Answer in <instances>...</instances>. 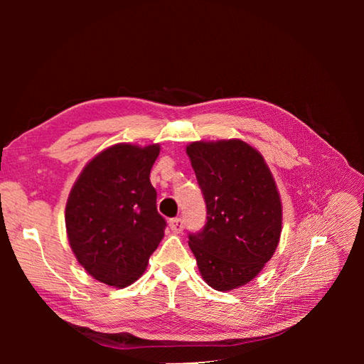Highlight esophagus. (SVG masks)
Returning a JSON list of instances; mask_svg holds the SVG:
<instances>
[{
    "mask_svg": "<svg viewBox=\"0 0 364 364\" xmlns=\"http://www.w3.org/2000/svg\"><path fill=\"white\" fill-rule=\"evenodd\" d=\"M168 225H170V228H172L173 233H181L184 228V220H183V218H173L168 220Z\"/></svg>",
    "mask_w": 364,
    "mask_h": 364,
    "instance_id": "obj_1",
    "label": "esophagus"
}]
</instances>
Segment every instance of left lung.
<instances>
[{"label": "left lung", "instance_id": "obj_1", "mask_svg": "<svg viewBox=\"0 0 364 364\" xmlns=\"http://www.w3.org/2000/svg\"><path fill=\"white\" fill-rule=\"evenodd\" d=\"M206 203L203 228L189 233L203 280L230 291L253 280L272 258L282 233V203L261 154L242 141L188 146Z\"/></svg>", "mask_w": 364, "mask_h": 364}]
</instances>
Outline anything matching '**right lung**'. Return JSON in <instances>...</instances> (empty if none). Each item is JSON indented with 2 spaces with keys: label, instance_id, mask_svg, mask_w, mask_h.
Returning a JSON list of instances; mask_svg holds the SVG:
<instances>
[{
  "label": "right lung",
  "instance_id": "1",
  "mask_svg": "<svg viewBox=\"0 0 364 364\" xmlns=\"http://www.w3.org/2000/svg\"><path fill=\"white\" fill-rule=\"evenodd\" d=\"M158 154V145H114L97 154L75 183L65 208L68 241L98 282L123 288L137 280L164 236L167 222L150 183Z\"/></svg>",
  "mask_w": 364,
  "mask_h": 364
}]
</instances>
